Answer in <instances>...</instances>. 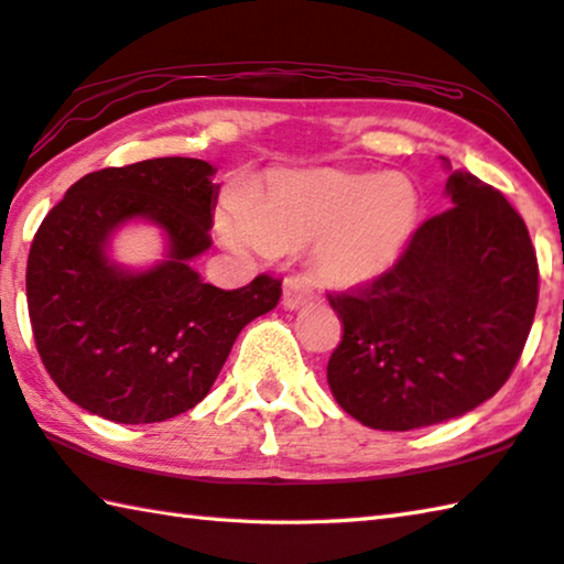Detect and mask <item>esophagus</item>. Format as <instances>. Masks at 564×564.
<instances>
[{
	"instance_id": "obj_1",
	"label": "esophagus",
	"mask_w": 564,
	"mask_h": 564,
	"mask_svg": "<svg viewBox=\"0 0 564 564\" xmlns=\"http://www.w3.org/2000/svg\"><path fill=\"white\" fill-rule=\"evenodd\" d=\"M311 299H313V289L308 279H303V275H293V279L283 283V308L299 311Z\"/></svg>"
}]
</instances>
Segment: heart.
I'll use <instances>...</instances> for the list:
<instances>
[{
    "label": "heart",
    "instance_id": "obj_1",
    "mask_svg": "<svg viewBox=\"0 0 564 564\" xmlns=\"http://www.w3.org/2000/svg\"><path fill=\"white\" fill-rule=\"evenodd\" d=\"M419 221V194L402 175L343 170L279 172L247 209H224L219 234L239 253H273L313 245L325 279L370 283L402 259Z\"/></svg>",
    "mask_w": 564,
    "mask_h": 564
}]
</instances>
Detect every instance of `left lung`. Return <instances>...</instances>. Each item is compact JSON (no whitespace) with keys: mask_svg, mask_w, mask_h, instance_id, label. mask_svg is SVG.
Here are the masks:
<instances>
[{"mask_svg":"<svg viewBox=\"0 0 564 564\" xmlns=\"http://www.w3.org/2000/svg\"><path fill=\"white\" fill-rule=\"evenodd\" d=\"M446 194L454 207L426 219L384 275L327 295L343 321L327 384L370 429L409 432L484 404L530 335L538 256L523 217L464 170Z\"/></svg>","mask_w":564,"mask_h":564,"instance_id":"obj_1","label":"left lung"}]
</instances>
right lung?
Instances as JSON below:
<instances>
[{
  "label": "right lung",
  "mask_w": 564,
  "mask_h": 564,
  "mask_svg": "<svg viewBox=\"0 0 564 564\" xmlns=\"http://www.w3.org/2000/svg\"><path fill=\"white\" fill-rule=\"evenodd\" d=\"M214 172L194 158L90 172L41 221L26 261L36 350L86 412L152 424L197 406L243 325L279 303L271 275L221 291L189 265L212 247ZM132 218L158 223L169 239L166 259L145 272L107 256L111 234Z\"/></svg>",
  "instance_id": "add662e5"
}]
</instances>
